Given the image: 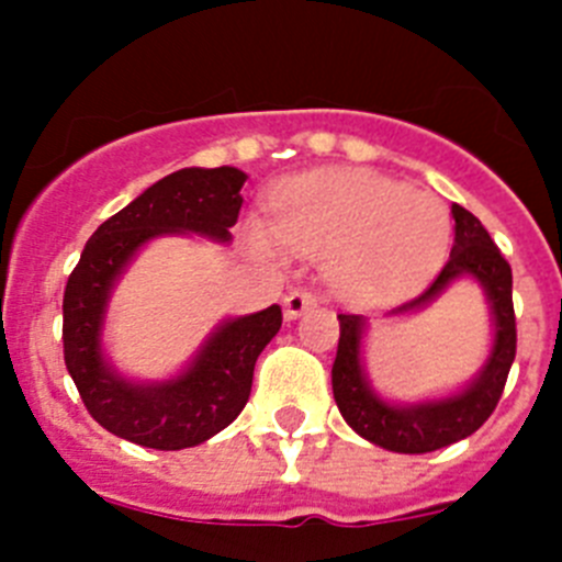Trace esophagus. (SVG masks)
Listing matches in <instances>:
<instances>
[{
    "label": "esophagus",
    "mask_w": 562,
    "mask_h": 562,
    "mask_svg": "<svg viewBox=\"0 0 562 562\" xmlns=\"http://www.w3.org/2000/svg\"><path fill=\"white\" fill-rule=\"evenodd\" d=\"M312 306H317V297L306 290H292L284 295V317L286 321H295L304 312H310Z\"/></svg>",
    "instance_id": "34e87169"
}]
</instances>
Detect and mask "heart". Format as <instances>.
<instances>
[{"label":"heart","mask_w":562,"mask_h":562,"mask_svg":"<svg viewBox=\"0 0 562 562\" xmlns=\"http://www.w3.org/2000/svg\"><path fill=\"white\" fill-rule=\"evenodd\" d=\"M247 241L267 258L284 247L326 258L331 290L351 301L408 295L450 245V216L439 196L405 188L369 168H324L284 182L272 222L252 220Z\"/></svg>","instance_id":"1"}]
</instances>
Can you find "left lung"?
I'll use <instances>...</instances> for the list:
<instances>
[{
	"label": "left lung",
	"instance_id": "1",
	"mask_svg": "<svg viewBox=\"0 0 562 562\" xmlns=\"http://www.w3.org/2000/svg\"><path fill=\"white\" fill-rule=\"evenodd\" d=\"M450 213L456 220V238L445 270L419 297L396 306L389 315L400 317L428 310L456 281H475L490 306L493 342L473 380L445 396H428L419 402L389 400L371 385L362 360L369 321L362 315H337L340 342L331 366L337 408L355 434L391 453H430L475 434L498 405L515 360L518 335L513 310V267L506 265V258L473 213L461 205L450 207Z\"/></svg>",
	"mask_w": 562,
	"mask_h": 562
}]
</instances>
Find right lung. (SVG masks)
<instances>
[{"label": "right lung", "instance_id": "obj_1", "mask_svg": "<svg viewBox=\"0 0 562 562\" xmlns=\"http://www.w3.org/2000/svg\"><path fill=\"white\" fill-rule=\"evenodd\" d=\"M247 173L233 166L180 168L103 222L64 290V362L98 425L154 450L196 448L225 430L250 400L258 355L281 329V306L225 317L166 380H134L103 346L112 292L137 252L162 236L231 245Z\"/></svg>", "mask_w": 562, "mask_h": 562}]
</instances>
